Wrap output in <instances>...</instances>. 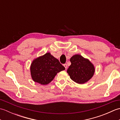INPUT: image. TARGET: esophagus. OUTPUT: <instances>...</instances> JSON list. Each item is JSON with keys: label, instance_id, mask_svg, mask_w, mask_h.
<instances>
[{"label": "esophagus", "instance_id": "esophagus-1", "mask_svg": "<svg viewBox=\"0 0 120 120\" xmlns=\"http://www.w3.org/2000/svg\"><path fill=\"white\" fill-rule=\"evenodd\" d=\"M63 65H64V67H65V69H67V68H68V65H67V64H63Z\"/></svg>", "mask_w": 120, "mask_h": 120}]
</instances>
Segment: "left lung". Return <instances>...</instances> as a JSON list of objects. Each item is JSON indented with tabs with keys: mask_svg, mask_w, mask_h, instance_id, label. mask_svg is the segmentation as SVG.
Returning a JSON list of instances; mask_svg holds the SVG:
<instances>
[{
	"mask_svg": "<svg viewBox=\"0 0 120 120\" xmlns=\"http://www.w3.org/2000/svg\"><path fill=\"white\" fill-rule=\"evenodd\" d=\"M71 65L67 73L71 79L79 84L87 82L93 77L95 72L93 64L88 59L80 55H75L70 59Z\"/></svg>",
	"mask_w": 120,
	"mask_h": 120,
	"instance_id": "8db88e82",
	"label": "left lung"
}]
</instances>
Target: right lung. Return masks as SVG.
<instances>
[{
	"label": "right lung",
	"mask_w": 120,
	"mask_h": 120,
	"mask_svg": "<svg viewBox=\"0 0 120 120\" xmlns=\"http://www.w3.org/2000/svg\"><path fill=\"white\" fill-rule=\"evenodd\" d=\"M64 70L59 61L49 52L35 59L30 66L33 80L43 85L50 83L58 73Z\"/></svg>",
	"instance_id": "obj_1"
}]
</instances>
